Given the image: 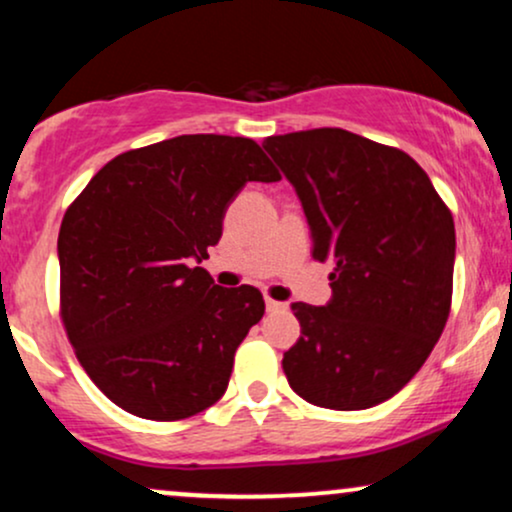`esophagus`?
<instances>
[{"label": "esophagus", "mask_w": 512, "mask_h": 512, "mask_svg": "<svg viewBox=\"0 0 512 512\" xmlns=\"http://www.w3.org/2000/svg\"><path fill=\"white\" fill-rule=\"evenodd\" d=\"M267 310H286V303H279V301H272V298H267Z\"/></svg>", "instance_id": "34e87169"}]
</instances>
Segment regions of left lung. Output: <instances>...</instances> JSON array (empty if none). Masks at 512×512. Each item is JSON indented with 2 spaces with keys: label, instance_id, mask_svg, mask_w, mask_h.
Returning <instances> with one entry per match:
<instances>
[{
  "label": "left lung",
  "instance_id": "obj_1",
  "mask_svg": "<svg viewBox=\"0 0 512 512\" xmlns=\"http://www.w3.org/2000/svg\"><path fill=\"white\" fill-rule=\"evenodd\" d=\"M264 151L296 190L332 298L293 303L301 337L284 354L291 390L356 411L419 373L450 315L455 223L404 151L339 127L279 134Z\"/></svg>",
  "mask_w": 512,
  "mask_h": 512
}]
</instances>
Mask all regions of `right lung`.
Returning a JSON list of instances; mask_svg holds the SVG:
<instances>
[{"label": "right lung", "mask_w": 512, "mask_h": 512, "mask_svg": "<svg viewBox=\"0 0 512 512\" xmlns=\"http://www.w3.org/2000/svg\"><path fill=\"white\" fill-rule=\"evenodd\" d=\"M279 178L252 139L182 134L115 156L74 199L57 238L62 322L110 402L178 421L223 397L264 298L197 264L245 182Z\"/></svg>", "instance_id": "add662e5"}]
</instances>
